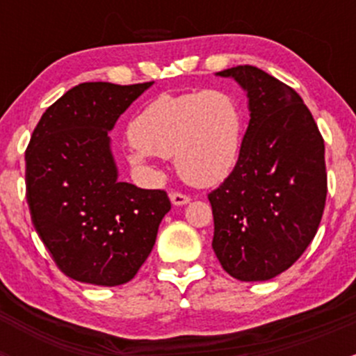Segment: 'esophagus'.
Wrapping results in <instances>:
<instances>
[{
  "label": "esophagus",
  "mask_w": 356,
  "mask_h": 356,
  "mask_svg": "<svg viewBox=\"0 0 356 356\" xmlns=\"http://www.w3.org/2000/svg\"><path fill=\"white\" fill-rule=\"evenodd\" d=\"M170 200H172V203H174V204H177V207H181V204H186V203H189V201H191V196L184 195V193L172 191V193H170Z\"/></svg>",
  "instance_id": "obj_1"
}]
</instances>
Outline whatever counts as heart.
Here are the masks:
<instances>
[{
	"instance_id": "1",
	"label": "heart",
	"mask_w": 356,
	"mask_h": 356,
	"mask_svg": "<svg viewBox=\"0 0 356 356\" xmlns=\"http://www.w3.org/2000/svg\"><path fill=\"white\" fill-rule=\"evenodd\" d=\"M245 115L236 96L222 89L158 96L132 120L131 160L175 156L181 177L213 186L231 172L243 138Z\"/></svg>"
}]
</instances>
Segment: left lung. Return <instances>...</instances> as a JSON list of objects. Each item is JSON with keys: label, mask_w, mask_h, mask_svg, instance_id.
<instances>
[{"label": "left lung", "mask_w": 356, "mask_h": 356, "mask_svg": "<svg viewBox=\"0 0 356 356\" xmlns=\"http://www.w3.org/2000/svg\"><path fill=\"white\" fill-rule=\"evenodd\" d=\"M246 89L250 124L231 174L208 193L218 261L239 281H268L303 254L327 196L324 138L296 91L267 72H218Z\"/></svg>", "instance_id": "8db88e82"}]
</instances>
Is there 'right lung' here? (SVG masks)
<instances>
[{
  "label": "right lung",
  "mask_w": 356,
  "mask_h": 356,
  "mask_svg": "<svg viewBox=\"0 0 356 356\" xmlns=\"http://www.w3.org/2000/svg\"><path fill=\"white\" fill-rule=\"evenodd\" d=\"M153 82H84L42 113L25 149V196L35 232L79 282L131 281L170 210L163 189L117 179L108 131Z\"/></svg>",
  "instance_id": "obj_1"
}]
</instances>
